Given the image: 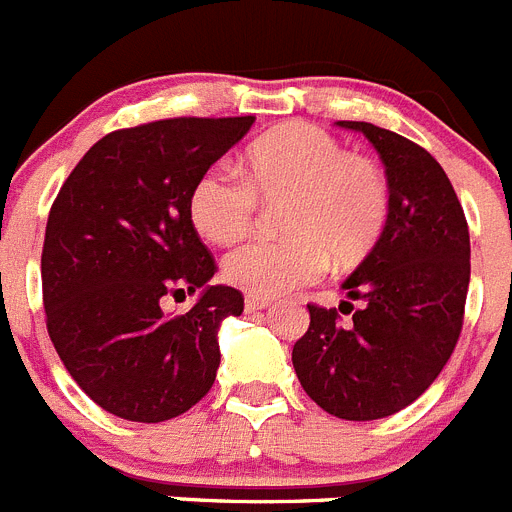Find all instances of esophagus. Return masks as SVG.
<instances>
[{
	"mask_svg": "<svg viewBox=\"0 0 512 512\" xmlns=\"http://www.w3.org/2000/svg\"><path fill=\"white\" fill-rule=\"evenodd\" d=\"M270 303L267 298H257V296H247L245 298V311L247 313H255V311H265V308H270Z\"/></svg>",
	"mask_w": 512,
	"mask_h": 512,
	"instance_id": "esophagus-1",
	"label": "esophagus"
}]
</instances>
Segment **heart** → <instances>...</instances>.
I'll return each mask as SVG.
<instances>
[{"label":"heart","instance_id":"b5f03b06","mask_svg":"<svg viewBox=\"0 0 512 512\" xmlns=\"http://www.w3.org/2000/svg\"><path fill=\"white\" fill-rule=\"evenodd\" d=\"M262 204L283 209L280 242H250L224 257V280L257 298H280L336 267L365 260L388 229L390 181L377 160L349 153L316 124L293 122L247 147L242 176L211 168L196 178L188 214L214 245H232Z\"/></svg>","mask_w":512,"mask_h":512}]
</instances>
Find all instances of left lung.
I'll return each mask as SVG.
<instances>
[{"label": "left lung", "mask_w": 512, "mask_h": 512, "mask_svg": "<svg viewBox=\"0 0 512 512\" xmlns=\"http://www.w3.org/2000/svg\"><path fill=\"white\" fill-rule=\"evenodd\" d=\"M372 142L390 181L388 229L342 283L352 321L308 306L293 347L303 390L344 421H375L411 405L457 347L469 288V227L444 168L421 145L370 122H336ZM352 300L363 306L354 309Z\"/></svg>", "instance_id": "left-lung-1"}]
</instances>
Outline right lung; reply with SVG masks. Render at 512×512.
<instances>
[{"label": "right lung", "instance_id": "add662e5", "mask_svg": "<svg viewBox=\"0 0 512 512\" xmlns=\"http://www.w3.org/2000/svg\"><path fill=\"white\" fill-rule=\"evenodd\" d=\"M255 117H178L101 137L50 206L43 245L45 324L78 388L119 418L186 413L219 370L216 331L245 308L209 285L216 262L188 214L201 173ZM202 290L183 317L165 297Z\"/></svg>", "mask_w": 512, "mask_h": 512}]
</instances>
